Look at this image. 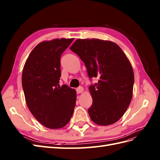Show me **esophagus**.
<instances>
[{"label": "esophagus", "mask_w": 160, "mask_h": 160, "mask_svg": "<svg viewBox=\"0 0 160 160\" xmlns=\"http://www.w3.org/2000/svg\"><path fill=\"white\" fill-rule=\"evenodd\" d=\"M76 91H77V93H82V92H83V88H82V87H79V88H77V89H76Z\"/></svg>", "instance_id": "34e87169"}]
</instances>
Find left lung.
<instances>
[{
  "mask_svg": "<svg viewBox=\"0 0 160 160\" xmlns=\"http://www.w3.org/2000/svg\"><path fill=\"white\" fill-rule=\"evenodd\" d=\"M70 49L84 62L89 79H99L89 87L91 119L100 126L117 122L129 107L134 83L133 69L126 54L115 42L98 38L77 39Z\"/></svg>",
  "mask_w": 160,
  "mask_h": 160,
  "instance_id": "1",
  "label": "left lung"
}]
</instances>
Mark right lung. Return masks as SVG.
<instances>
[{
	"label": "right lung",
	"mask_w": 160,
	"mask_h": 160,
	"mask_svg": "<svg viewBox=\"0 0 160 160\" xmlns=\"http://www.w3.org/2000/svg\"><path fill=\"white\" fill-rule=\"evenodd\" d=\"M74 38H60L38 44L26 60L22 83L31 113L50 129L64 127L73 114L76 91L60 86V58Z\"/></svg>",
	"instance_id": "1"
}]
</instances>
